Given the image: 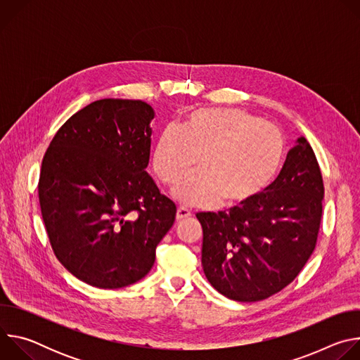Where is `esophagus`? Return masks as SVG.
Here are the masks:
<instances>
[{
  "mask_svg": "<svg viewBox=\"0 0 360 360\" xmlns=\"http://www.w3.org/2000/svg\"><path fill=\"white\" fill-rule=\"evenodd\" d=\"M188 217H191V212L186 210V208H178L176 210V221H181V219H185V218H188Z\"/></svg>",
  "mask_w": 360,
  "mask_h": 360,
  "instance_id": "obj_1",
  "label": "esophagus"
}]
</instances>
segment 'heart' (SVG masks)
<instances>
[{
  "label": "heart",
  "instance_id": "b5f03b06",
  "mask_svg": "<svg viewBox=\"0 0 360 360\" xmlns=\"http://www.w3.org/2000/svg\"><path fill=\"white\" fill-rule=\"evenodd\" d=\"M283 155L282 132L238 108H200L179 128L167 125L152 150V167L165 185L182 179L172 196L184 207L210 208L224 199L240 205L258 196L275 178Z\"/></svg>",
  "mask_w": 360,
  "mask_h": 360
}]
</instances>
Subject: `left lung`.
I'll list each match as a JSON object with an SVG mask.
<instances>
[{"instance_id": "1", "label": "left lung", "mask_w": 360, "mask_h": 360, "mask_svg": "<svg viewBox=\"0 0 360 360\" xmlns=\"http://www.w3.org/2000/svg\"><path fill=\"white\" fill-rule=\"evenodd\" d=\"M323 193L315 152L300 136L258 196L218 214L198 212L210 283L238 302L264 300L288 286L316 246Z\"/></svg>"}]
</instances>
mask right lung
Returning <instances> with one entry per match:
<instances>
[{
	"label": "right lung",
	"mask_w": 360,
	"mask_h": 360,
	"mask_svg": "<svg viewBox=\"0 0 360 360\" xmlns=\"http://www.w3.org/2000/svg\"><path fill=\"white\" fill-rule=\"evenodd\" d=\"M152 107L99 99L74 114L51 141L38 196L53 250L79 281L118 289L148 275L171 229L175 203L145 171Z\"/></svg>",
	"instance_id": "add662e5"
}]
</instances>
